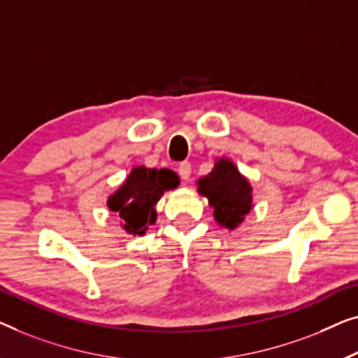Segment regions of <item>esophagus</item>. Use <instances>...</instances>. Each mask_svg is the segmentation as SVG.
<instances>
[{
    "label": "esophagus",
    "mask_w": 358,
    "mask_h": 358,
    "mask_svg": "<svg viewBox=\"0 0 358 358\" xmlns=\"http://www.w3.org/2000/svg\"><path fill=\"white\" fill-rule=\"evenodd\" d=\"M178 175L181 177V180H189L191 177V164L189 162H181L178 165Z\"/></svg>",
    "instance_id": "obj_1"
}]
</instances>
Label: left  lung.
I'll return each mask as SVG.
<instances>
[{"label":"left lung","mask_w":358,"mask_h":358,"mask_svg":"<svg viewBox=\"0 0 358 358\" xmlns=\"http://www.w3.org/2000/svg\"><path fill=\"white\" fill-rule=\"evenodd\" d=\"M198 193L208 198L220 227L235 230L253 209V188L248 178L227 157L215 159L214 169L196 180Z\"/></svg>","instance_id":"obj_1"}]
</instances>
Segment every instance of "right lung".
<instances>
[{"label": "right lung", "instance_id": "right-lung-1", "mask_svg": "<svg viewBox=\"0 0 358 358\" xmlns=\"http://www.w3.org/2000/svg\"><path fill=\"white\" fill-rule=\"evenodd\" d=\"M180 185L178 175L169 169H148L136 165L129 175L112 194L107 206L117 213L120 227L129 235L143 236L149 225L157 220V206L165 191L175 189Z\"/></svg>", "mask_w": 358, "mask_h": 358}]
</instances>
